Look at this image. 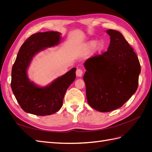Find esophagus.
Masks as SVG:
<instances>
[{
  "mask_svg": "<svg viewBox=\"0 0 152 152\" xmlns=\"http://www.w3.org/2000/svg\"><path fill=\"white\" fill-rule=\"evenodd\" d=\"M82 74H83V71H82L81 69L78 68L77 70H76V75H77V76L79 77H82Z\"/></svg>",
  "mask_w": 152,
  "mask_h": 152,
  "instance_id": "1",
  "label": "esophagus"
}]
</instances>
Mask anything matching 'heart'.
Masks as SVG:
<instances>
[{
  "instance_id": "b5f03b06",
  "label": "heart",
  "mask_w": 152,
  "mask_h": 152,
  "mask_svg": "<svg viewBox=\"0 0 152 152\" xmlns=\"http://www.w3.org/2000/svg\"><path fill=\"white\" fill-rule=\"evenodd\" d=\"M86 47L88 49H93V53L97 55L103 51V50L105 49L106 44L103 40H99L96 42L94 40H91L86 43Z\"/></svg>"
}]
</instances>
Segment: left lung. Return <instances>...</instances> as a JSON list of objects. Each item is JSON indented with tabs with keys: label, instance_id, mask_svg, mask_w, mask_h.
Instances as JSON below:
<instances>
[{
	"label": "left lung",
	"instance_id": "left-lung-1",
	"mask_svg": "<svg viewBox=\"0 0 152 152\" xmlns=\"http://www.w3.org/2000/svg\"><path fill=\"white\" fill-rule=\"evenodd\" d=\"M110 36L107 51L87 59L83 77L87 103L101 112L112 111L135 93L140 63L134 50L120 32L107 30Z\"/></svg>",
	"mask_w": 152,
	"mask_h": 152
}]
</instances>
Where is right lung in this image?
Wrapping results in <instances>:
<instances>
[{
  "mask_svg": "<svg viewBox=\"0 0 152 152\" xmlns=\"http://www.w3.org/2000/svg\"><path fill=\"white\" fill-rule=\"evenodd\" d=\"M61 39L58 31L39 32L27 39L20 49L12 68L11 86L18 103L26 113L44 116L58 112L62 107L67 89L75 79L76 68L44 87L37 86L27 75L35 55L58 45Z\"/></svg>",
  "mask_w": 152,
  "mask_h": 152,
  "instance_id": "add662e5",
  "label": "right lung"
}]
</instances>
